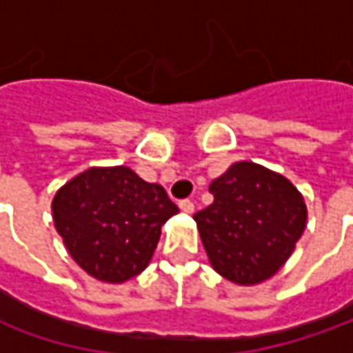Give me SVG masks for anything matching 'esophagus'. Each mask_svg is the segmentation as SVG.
<instances>
[{
  "instance_id": "34e87169",
  "label": "esophagus",
  "mask_w": 353,
  "mask_h": 353,
  "mask_svg": "<svg viewBox=\"0 0 353 353\" xmlns=\"http://www.w3.org/2000/svg\"><path fill=\"white\" fill-rule=\"evenodd\" d=\"M179 206H181V210L186 212V214H192L194 212V202L190 200V198H184L179 202Z\"/></svg>"
}]
</instances>
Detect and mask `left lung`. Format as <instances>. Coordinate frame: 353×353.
I'll list each match as a JSON object with an SVG mask.
<instances>
[{
	"instance_id": "obj_1",
	"label": "left lung",
	"mask_w": 353,
	"mask_h": 353,
	"mask_svg": "<svg viewBox=\"0 0 353 353\" xmlns=\"http://www.w3.org/2000/svg\"><path fill=\"white\" fill-rule=\"evenodd\" d=\"M214 202L194 214L212 267L236 285L273 277L306 228L301 192L283 174L250 161L212 181Z\"/></svg>"
}]
</instances>
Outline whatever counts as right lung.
<instances>
[{
  "label": "right lung",
  "mask_w": 353,
  "mask_h": 353,
  "mask_svg": "<svg viewBox=\"0 0 353 353\" xmlns=\"http://www.w3.org/2000/svg\"><path fill=\"white\" fill-rule=\"evenodd\" d=\"M179 212L161 184L129 167H94L52 198L54 228L88 275L123 283L139 275L155 251L161 225Z\"/></svg>",
  "instance_id": "right-lung-1"
}]
</instances>
